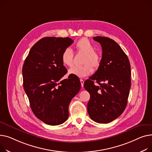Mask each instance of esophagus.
I'll list each match as a JSON object with an SVG mask.
<instances>
[{"instance_id":"obj_1","label":"esophagus","mask_w":152,"mask_h":152,"mask_svg":"<svg viewBox=\"0 0 152 152\" xmlns=\"http://www.w3.org/2000/svg\"><path fill=\"white\" fill-rule=\"evenodd\" d=\"M80 83H81V85H82V87H83V85H84V80H82V79H80Z\"/></svg>"}]
</instances>
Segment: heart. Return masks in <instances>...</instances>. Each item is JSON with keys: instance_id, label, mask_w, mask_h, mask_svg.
Listing matches in <instances>:
<instances>
[{"instance_id": "heart-1", "label": "heart", "mask_w": 152, "mask_h": 152, "mask_svg": "<svg viewBox=\"0 0 152 152\" xmlns=\"http://www.w3.org/2000/svg\"><path fill=\"white\" fill-rule=\"evenodd\" d=\"M76 48L85 53L81 66H74L69 70V74L80 78H83L90 75L93 71L99 69L101 63V58L99 53L94 51L91 42L86 38L80 39L75 44ZM61 61L64 65L71 67L74 64V53L70 48H66L61 54Z\"/></svg>"}]
</instances>
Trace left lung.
Segmentation results:
<instances>
[{
  "instance_id": "left-lung-1",
  "label": "left lung",
  "mask_w": 152,
  "mask_h": 152,
  "mask_svg": "<svg viewBox=\"0 0 152 152\" xmlns=\"http://www.w3.org/2000/svg\"><path fill=\"white\" fill-rule=\"evenodd\" d=\"M102 47L101 66L84 83L90 94L87 109L90 117L99 123L117 118L125 109L131 88V66L127 55L113 40L97 36ZM99 85L95 86L94 81Z\"/></svg>"
}]
</instances>
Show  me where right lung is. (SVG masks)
Masks as SVG:
<instances>
[{
	"instance_id": "obj_1",
	"label": "right lung",
	"mask_w": 152,
	"mask_h": 152,
	"mask_svg": "<svg viewBox=\"0 0 152 152\" xmlns=\"http://www.w3.org/2000/svg\"><path fill=\"white\" fill-rule=\"evenodd\" d=\"M73 42L69 37H44L34 45L24 62L23 87L31 108L35 117L49 125L67 120L69 105L81 88L76 77L61 80L67 72L61 54Z\"/></svg>"
}]
</instances>
